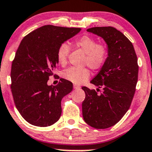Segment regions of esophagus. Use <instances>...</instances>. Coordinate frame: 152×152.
Returning <instances> with one entry per match:
<instances>
[{
  "label": "esophagus",
  "instance_id": "1",
  "mask_svg": "<svg viewBox=\"0 0 152 152\" xmlns=\"http://www.w3.org/2000/svg\"><path fill=\"white\" fill-rule=\"evenodd\" d=\"M73 87H74V88H75V89H76V90H77V89H80V86H77V85H74V86H73Z\"/></svg>",
  "mask_w": 152,
  "mask_h": 152
}]
</instances>
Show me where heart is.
<instances>
[{"mask_svg": "<svg viewBox=\"0 0 152 152\" xmlns=\"http://www.w3.org/2000/svg\"><path fill=\"white\" fill-rule=\"evenodd\" d=\"M75 45L86 53L85 64L91 69H100L107 62L109 57V48L104 43H97L95 38L88 35H84L75 40ZM70 47L67 43H63L59 45L56 52L58 62L61 66H65L67 62V57ZM90 73L88 68L71 67L63 72V77L75 84H82L89 78Z\"/></svg>", "mask_w": 152, "mask_h": 152, "instance_id": "heart-1", "label": "heart"}]
</instances>
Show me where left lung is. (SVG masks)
Masks as SVG:
<instances>
[{"instance_id": "obj_1", "label": "left lung", "mask_w": 152, "mask_h": 152, "mask_svg": "<svg viewBox=\"0 0 152 152\" xmlns=\"http://www.w3.org/2000/svg\"><path fill=\"white\" fill-rule=\"evenodd\" d=\"M88 32L102 37L109 53L107 62L91 83L103 91L97 94L87 87L82 104L85 122L96 129L113 126L122 118L131 104L138 81V59L131 42L112 27H96Z\"/></svg>"}]
</instances>
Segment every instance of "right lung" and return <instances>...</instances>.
Here are the masks:
<instances>
[{
  "instance_id": "obj_1",
  "label": "right lung",
  "mask_w": 152,
  "mask_h": 152,
  "mask_svg": "<svg viewBox=\"0 0 152 152\" xmlns=\"http://www.w3.org/2000/svg\"><path fill=\"white\" fill-rule=\"evenodd\" d=\"M80 30L45 25L21 41L11 65V88L16 107L31 125L48 127L61 117V99L72 91V83L63 78L54 86L47 82L58 63L59 45Z\"/></svg>"
}]
</instances>
